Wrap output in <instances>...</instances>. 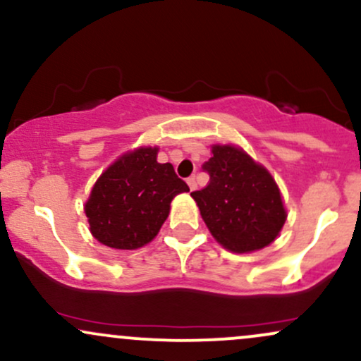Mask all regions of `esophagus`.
I'll return each mask as SVG.
<instances>
[{
	"label": "esophagus",
	"mask_w": 361,
	"mask_h": 361,
	"mask_svg": "<svg viewBox=\"0 0 361 361\" xmlns=\"http://www.w3.org/2000/svg\"><path fill=\"white\" fill-rule=\"evenodd\" d=\"M186 183H188L190 190H192V192H193V190L197 188V178H195V176H190L188 180H186Z\"/></svg>",
	"instance_id": "1"
}]
</instances>
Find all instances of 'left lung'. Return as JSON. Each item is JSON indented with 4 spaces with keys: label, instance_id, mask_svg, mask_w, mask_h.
<instances>
[{
    "label": "left lung",
    "instance_id": "1",
    "mask_svg": "<svg viewBox=\"0 0 361 361\" xmlns=\"http://www.w3.org/2000/svg\"><path fill=\"white\" fill-rule=\"evenodd\" d=\"M212 154L202 164L210 181L192 192L209 231L234 252L268 246L287 219L275 180L243 149L214 146Z\"/></svg>",
    "mask_w": 361,
    "mask_h": 361
}]
</instances>
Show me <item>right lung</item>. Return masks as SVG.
I'll return each mask as SVG.
<instances>
[{
	"label": "right lung",
	"instance_id": "right-lung-1",
	"mask_svg": "<svg viewBox=\"0 0 361 361\" xmlns=\"http://www.w3.org/2000/svg\"><path fill=\"white\" fill-rule=\"evenodd\" d=\"M156 147H140L115 161L94 183L85 212L90 231L115 250H137L154 239L178 193L190 192Z\"/></svg>",
	"mask_w": 361,
	"mask_h": 361
}]
</instances>
